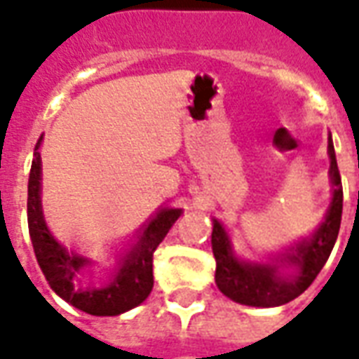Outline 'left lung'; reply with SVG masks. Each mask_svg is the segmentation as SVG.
I'll list each match as a JSON object with an SVG mask.
<instances>
[{
    "instance_id": "left-lung-1",
    "label": "left lung",
    "mask_w": 359,
    "mask_h": 359,
    "mask_svg": "<svg viewBox=\"0 0 359 359\" xmlns=\"http://www.w3.org/2000/svg\"><path fill=\"white\" fill-rule=\"evenodd\" d=\"M329 177L332 200L327 215L309 238H302L283 254L269 257L271 262H246L234 254L225 226L213 219L211 248L217 262L215 283L226 298L254 308H275L298 298L323 269L337 242L342 219V182L334 146L329 134Z\"/></svg>"
}]
</instances>
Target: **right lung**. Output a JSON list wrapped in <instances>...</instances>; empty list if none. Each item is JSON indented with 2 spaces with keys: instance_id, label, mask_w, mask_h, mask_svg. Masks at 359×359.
<instances>
[{
  "instance_id": "obj_1",
  "label": "right lung",
  "mask_w": 359,
  "mask_h": 359,
  "mask_svg": "<svg viewBox=\"0 0 359 359\" xmlns=\"http://www.w3.org/2000/svg\"><path fill=\"white\" fill-rule=\"evenodd\" d=\"M42 136L34 148V159L28 179V233L34 246L36 259L51 290L81 311L90 316H121L140 306L154 288V252L180 217L179 208H159L148 223L136 233V242L117 257L111 277L103 285L84 280V269L92 259L67 250L55 241L46 225L42 211Z\"/></svg>"
}]
</instances>
